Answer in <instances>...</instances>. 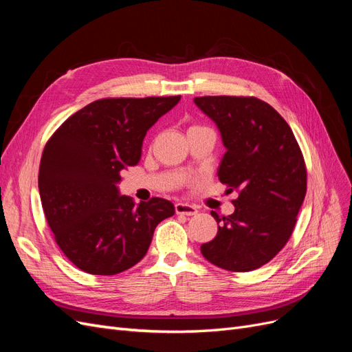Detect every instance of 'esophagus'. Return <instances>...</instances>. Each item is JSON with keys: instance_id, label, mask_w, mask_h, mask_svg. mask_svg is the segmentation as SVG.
<instances>
[{"instance_id": "1", "label": "esophagus", "mask_w": 352, "mask_h": 352, "mask_svg": "<svg viewBox=\"0 0 352 352\" xmlns=\"http://www.w3.org/2000/svg\"><path fill=\"white\" fill-rule=\"evenodd\" d=\"M175 211L176 214H184V216H195L198 212V210L194 206L185 204V202H177L175 206Z\"/></svg>"}]
</instances>
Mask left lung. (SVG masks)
Instances as JSON below:
<instances>
[{
	"instance_id": "left-lung-1",
	"label": "left lung",
	"mask_w": 352,
	"mask_h": 352,
	"mask_svg": "<svg viewBox=\"0 0 352 352\" xmlns=\"http://www.w3.org/2000/svg\"><path fill=\"white\" fill-rule=\"evenodd\" d=\"M219 126L228 151L219 179L236 190L235 211L219 216L216 238L201 245L206 260L229 272L267 264L289 241L307 192V167L292 129L270 104L255 97H197Z\"/></svg>"
}]
</instances>
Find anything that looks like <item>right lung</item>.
I'll list each match as a JSON object with an SVG mask.
<instances>
[{
    "instance_id": "add662e5",
    "label": "right lung",
    "mask_w": 352,
    "mask_h": 352,
    "mask_svg": "<svg viewBox=\"0 0 352 352\" xmlns=\"http://www.w3.org/2000/svg\"><path fill=\"white\" fill-rule=\"evenodd\" d=\"M179 100H97L50 136L39 164L41 202L57 245L78 269L111 276L133 267L158 223L175 214L164 198L136 204L120 197L117 184L140 162L146 131Z\"/></svg>"
}]
</instances>
